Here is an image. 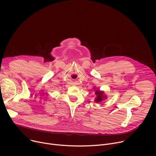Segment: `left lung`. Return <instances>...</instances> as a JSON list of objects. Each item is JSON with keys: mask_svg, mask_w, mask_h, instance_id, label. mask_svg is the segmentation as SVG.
Returning <instances> with one entry per match:
<instances>
[{"mask_svg": "<svg viewBox=\"0 0 156 156\" xmlns=\"http://www.w3.org/2000/svg\"><path fill=\"white\" fill-rule=\"evenodd\" d=\"M94 90H95V94L96 95V97L94 100L95 103L101 102L108 98L107 95L105 94L104 91H101L100 90V89H97L95 87H94Z\"/></svg>", "mask_w": 156, "mask_h": 156, "instance_id": "1", "label": "left lung"}]
</instances>
